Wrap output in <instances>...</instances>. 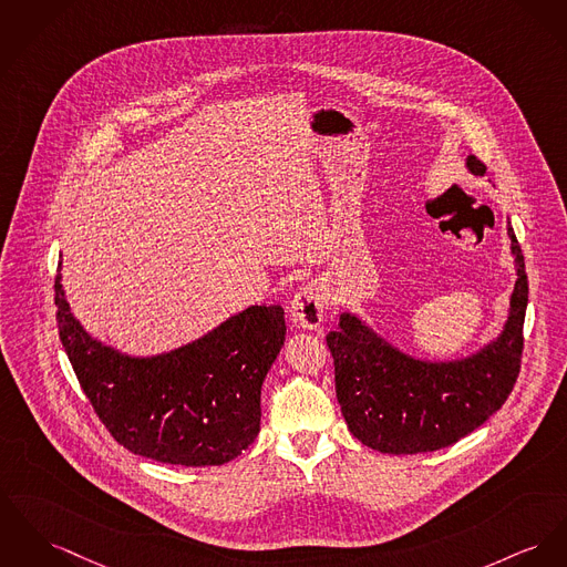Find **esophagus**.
I'll return each mask as SVG.
<instances>
[{"label": "esophagus", "instance_id": "1", "mask_svg": "<svg viewBox=\"0 0 567 567\" xmlns=\"http://www.w3.org/2000/svg\"><path fill=\"white\" fill-rule=\"evenodd\" d=\"M324 316V295L318 284H305L290 302V320L302 329H316Z\"/></svg>", "mask_w": 567, "mask_h": 567}]
</instances>
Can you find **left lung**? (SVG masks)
I'll list each match as a JSON object with an SVG mask.
<instances>
[{
    "mask_svg": "<svg viewBox=\"0 0 567 567\" xmlns=\"http://www.w3.org/2000/svg\"><path fill=\"white\" fill-rule=\"evenodd\" d=\"M475 176L486 174L477 156L466 158ZM516 265L509 313L496 340L455 361L415 359L343 311L327 336L336 365V391L348 430L382 453H425L450 447L488 421L512 393L520 372L528 301L525 258L507 226Z\"/></svg>",
    "mask_w": 567,
    "mask_h": 567,
    "instance_id": "1",
    "label": "left lung"
}]
</instances>
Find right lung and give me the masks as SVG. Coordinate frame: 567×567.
I'll use <instances>...</instances> for the list:
<instances>
[{
  "label": "right lung",
  "instance_id": "obj_1",
  "mask_svg": "<svg viewBox=\"0 0 567 567\" xmlns=\"http://www.w3.org/2000/svg\"><path fill=\"white\" fill-rule=\"evenodd\" d=\"M55 275L60 340L94 413L128 452L183 466H217L260 432L262 382L284 340L281 305H251L204 338L154 357L94 340Z\"/></svg>",
  "mask_w": 567,
  "mask_h": 567
}]
</instances>
